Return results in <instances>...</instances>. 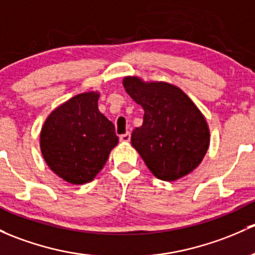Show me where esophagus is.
Returning <instances> with one entry per match:
<instances>
[{"mask_svg": "<svg viewBox=\"0 0 255 255\" xmlns=\"http://www.w3.org/2000/svg\"><path fill=\"white\" fill-rule=\"evenodd\" d=\"M120 140L123 141V143H128V141L130 140V134H129V132H127V133H125V134L120 135Z\"/></svg>", "mask_w": 255, "mask_h": 255, "instance_id": "1", "label": "esophagus"}]
</instances>
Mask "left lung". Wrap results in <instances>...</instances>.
Segmentation results:
<instances>
[{
	"label": "left lung",
	"mask_w": 255,
	"mask_h": 255,
	"mask_svg": "<svg viewBox=\"0 0 255 255\" xmlns=\"http://www.w3.org/2000/svg\"><path fill=\"white\" fill-rule=\"evenodd\" d=\"M128 95L144 110L143 125L130 143L156 178L176 181L191 173L204 159L210 130L204 115L189 96L167 82L123 78Z\"/></svg>",
	"instance_id": "1"
}]
</instances>
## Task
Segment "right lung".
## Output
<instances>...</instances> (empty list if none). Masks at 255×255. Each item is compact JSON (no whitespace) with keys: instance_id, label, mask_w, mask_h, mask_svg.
I'll return each mask as SVG.
<instances>
[{"instance_id":"right-lung-1","label":"right lung","mask_w":255,"mask_h":255,"mask_svg":"<svg viewBox=\"0 0 255 255\" xmlns=\"http://www.w3.org/2000/svg\"><path fill=\"white\" fill-rule=\"evenodd\" d=\"M99 92L78 94L56 107L40 132L45 162L72 184L93 181L119 144L115 126L99 111Z\"/></svg>"}]
</instances>
